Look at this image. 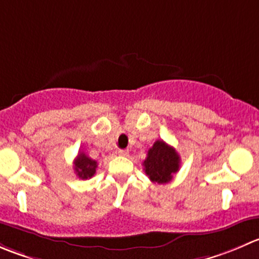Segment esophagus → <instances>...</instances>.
Masks as SVG:
<instances>
[{"mask_svg":"<svg viewBox=\"0 0 259 259\" xmlns=\"http://www.w3.org/2000/svg\"><path fill=\"white\" fill-rule=\"evenodd\" d=\"M117 153H119V155H121V157H126V155L129 154V150H127V149H120Z\"/></svg>","mask_w":259,"mask_h":259,"instance_id":"esophagus-1","label":"esophagus"}]
</instances>
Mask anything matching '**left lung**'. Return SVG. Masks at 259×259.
<instances>
[{"label":"left lung","mask_w":259,"mask_h":259,"mask_svg":"<svg viewBox=\"0 0 259 259\" xmlns=\"http://www.w3.org/2000/svg\"><path fill=\"white\" fill-rule=\"evenodd\" d=\"M180 155L176 149L163 140H157L148 150L143 162L145 175L152 182L167 183L180 169Z\"/></svg>","instance_id":"obj_1"}]
</instances>
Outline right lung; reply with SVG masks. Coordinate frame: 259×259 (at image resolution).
Wrapping results in <instances>:
<instances>
[{"mask_svg":"<svg viewBox=\"0 0 259 259\" xmlns=\"http://www.w3.org/2000/svg\"><path fill=\"white\" fill-rule=\"evenodd\" d=\"M97 162L87 157L83 152H79L77 158L74 159V170H76L77 176L82 180H87L91 178L92 176L96 173Z\"/></svg>","mask_w":259,"mask_h":259,"instance_id":"add662e5","label":"right lung"}]
</instances>
